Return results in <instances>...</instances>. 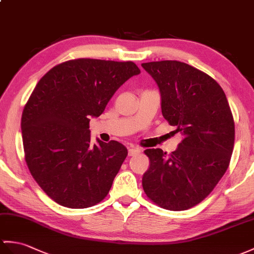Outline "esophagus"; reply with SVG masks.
<instances>
[{
  "label": "esophagus",
  "mask_w": 254,
  "mask_h": 254,
  "mask_svg": "<svg viewBox=\"0 0 254 254\" xmlns=\"http://www.w3.org/2000/svg\"><path fill=\"white\" fill-rule=\"evenodd\" d=\"M140 151H141V150H140L139 148H129V149H128V156H129V157L136 156V155L139 154Z\"/></svg>",
  "instance_id": "1"
}]
</instances>
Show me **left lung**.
Instances as JSON below:
<instances>
[{"mask_svg": "<svg viewBox=\"0 0 254 254\" xmlns=\"http://www.w3.org/2000/svg\"><path fill=\"white\" fill-rule=\"evenodd\" d=\"M141 66L159 86L164 119L184 136L170 155L160 148L144 151L150 160L143 176L144 191L160 208L190 209L214 190L231 162V107L220 84L201 70L178 61Z\"/></svg>", "mask_w": 254, "mask_h": 254, "instance_id": "8db88e82", "label": "left lung"}]
</instances>
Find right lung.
<instances>
[{
	"mask_svg": "<svg viewBox=\"0 0 254 254\" xmlns=\"http://www.w3.org/2000/svg\"><path fill=\"white\" fill-rule=\"evenodd\" d=\"M139 72L133 62L78 58L53 67L35 85L21 116L25 160L58 204L84 209L108 194L127 149L117 140L92 145L90 118Z\"/></svg>",
	"mask_w": 254,
	"mask_h": 254,
	"instance_id": "1",
	"label": "right lung"
}]
</instances>
